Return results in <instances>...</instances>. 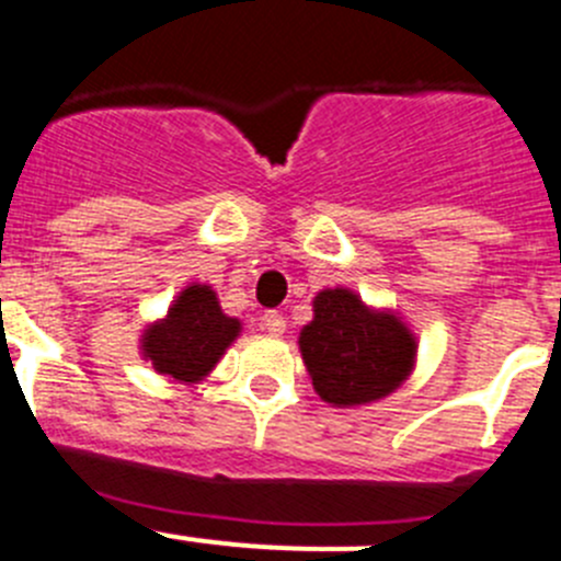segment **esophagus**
<instances>
[{
	"instance_id": "obj_1",
	"label": "esophagus",
	"mask_w": 561,
	"mask_h": 561,
	"mask_svg": "<svg viewBox=\"0 0 561 561\" xmlns=\"http://www.w3.org/2000/svg\"><path fill=\"white\" fill-rule=\"evenodd\" d=\"M260 320H263V323H260V325H263V331H268V334H274V336L285 334V325H287V320L282 318L279 312H265L263 318H260Z\"/></svg>"
}]
</instances>
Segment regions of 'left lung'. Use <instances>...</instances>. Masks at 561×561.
<instances>
[{
  "instance_id": "8db88e82",
  "label": "left lung",
  "mask_w": 561,
  "mask_h": 561,
  "mask_svg": "<svg viewBox=\"0 0 561 561\" xmlns=\"http://www.w3.org/2000/svg\"><path fill=\"white\" fill-rule=\"evenodd\" d=\"M301 356L325 402L358 405L389 394L411 369L413 336L391 314H375L353 293L323 290L301 331Z\"/></svg>"
}]
</instances>
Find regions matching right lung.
<instances>
[{
  "instance_id": "obj_1",
  "label": "right lung",
  "mask_w": 561,
  "mask_h": 561,
  "mask_svg": "<svg viewBox=\"0 0 561 561\" xmlns=\"http://www.w3.org/2000/svg\"><path fill=\"white\" fill-rule=\"evenodd\" d=\"M236 318L221 312L210 287H188L172 304L164 323L145 334V353L159 373L175 380H199L238 336Z\"/></svg>"
}]
</instances>
